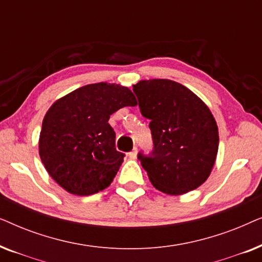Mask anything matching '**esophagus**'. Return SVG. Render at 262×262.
<instances>
[{
    "label": "esophagus",
    "instance_id": "34e87169",
    "mask_svg": "<svg viewBox=\"0 0 262 262\" xmlns=\"http://www.w3.org/2000/svg\"><path fill=\"white\" fill-rule=\"evenodd\" d=\"M128 156H130V159L135 160L136 157H137V148H135L131 152H128Z\"/></svg>",
    "mask_w": 262,
    "mask_h": 262
}]
</instances>
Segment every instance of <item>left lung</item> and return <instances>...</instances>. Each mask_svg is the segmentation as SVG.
<instances>
[{
  "mask_svg": "<svg viewBox=\"0 0 262 262\" xmlns=\"http://www.w3.org/2000/svg\"><path fill=\"white\" fill-rule=\"evenodd\" d=\"M141 112L150 119L154 150L138 154L154 187L181 195L207 180L218 152V126L199 96L164 78L134 84Z\"/></svg>",
  "mask_w": 262,
  "mask_h": 262,
  "instance_id": "8db88e82",
  "label": "left lung"
}]
</instances>
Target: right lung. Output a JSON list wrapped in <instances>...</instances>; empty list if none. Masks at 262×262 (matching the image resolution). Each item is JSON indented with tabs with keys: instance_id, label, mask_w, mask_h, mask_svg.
Instances as JSON below:
<instances>
[{
	"instance_id": "1",
	"label": "right lung",
	"mask_w": 262,
	"mask_h": 262,
	"mask_svg": "<svg viewBox=\"0 0 262 262\" xmlns=\"http://www.w3.org/2000/svg\"><path fill=\"white\" fill-rule=\"evenodd\" d=\"M136 105L130 89L107 82L83 85L56 100L39 136V155L50 177L76 195L108 187L125 156L116 149L110 116Z\"/></svg>"
}]
</instances>
